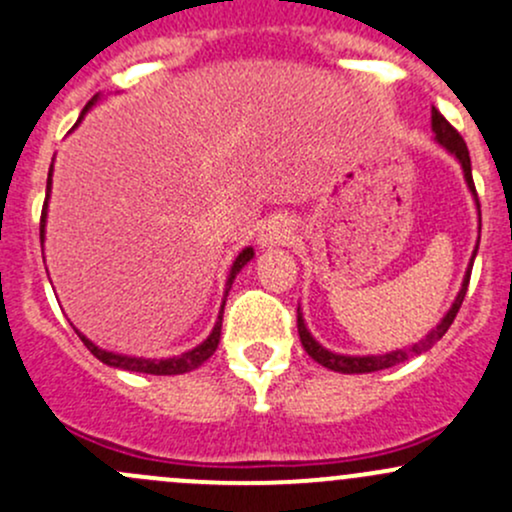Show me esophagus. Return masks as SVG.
I'll return each instance as SVG.
<instances>
[{
  "label": "esophagus",
  "instance_id": "34e87169",
  "mask_svg": "<svg viewBox=\"0 0 512 512\" xmlns=\"http://www.w3.org/2000/svg\"><path fill=\"white\" fill-rule=\"evenodd\" d=\"M292 235V225L287 223L284 218H270L265 225L260 228V235H257V245L260 247H274V245H284Z\"/></svg>",
  "mask_w": 512,
  "mask_h": 512
}]
</instances>
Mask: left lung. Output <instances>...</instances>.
Wrapping results in <instances>:
<instances>
[{
  "label": "left lung",
  "instance_id": "8db88e82",
  "mask_svg": "<svg viewBox=\"0 0 512 512\" xmlns=\"http://www.w3.org/2000/svg\"><path fill=\"white\" fill-rule=\"evenodd\" d=\"M432 132H434V142H437L441 149H446V152H449L451 157L459 161L461 171H464V181H466V186H469V191H471V196H473V203H476V211H478V240H476V247H473V255H471V260H469V267H466L464 282H461L459 294H456L454 304L449 306V311H446V314H444V319H441L439 324L427 333V336H422L417 343H412V346L397 348V351H387V353L348 355V353L328 351V348L321 346V343L316 341L314 336H311V331H309V328H306L304 314H301V306H297V328H299L301 346H304V351L309 353L311 358L316 360V363L324 365V368H328V370H333V373H346V375L375 373V370L392 368V365L405 363V360L414 358V355L427 353L429 348H432L434 343H437L439 338L444 336L446 331H449V326L454 324L456 314H459V309H461V301H464V297H466V289H469V279H471V270H473V260H476L478 242H481V203H478L476 186H473L471 157H469V149H466V142H464V139H461V134L456 132V129L444 120V115H441L437 107H432Z\"/></svg>",
  "mask_w": 512,
  "mask_h": 512
}]
</instances>
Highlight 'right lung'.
Wrapping results in <instances>:
<instances>
[{"instance_id":"1","label":"right lung","mask_w":512,"mask_h":512,"mask_svg":"<svg viewBox=\"0 0 512 512\" xmlns=\"http://www.w3.org/2000/svg\"><path fill=\"white\" fill-rule=\"evenodd\" d=\"M102 98V95L98 93L95 95L93 100L88 102V105L83 107V112H80L78 122H75L73 129L83 122L85 112L90 110V107L95 105ZM71 129V132H73ZM53 164L51 169H48V181H46V201H43V211H41V245L43 240H46V215H48V198H51V184H53ZM255 257V250L252 247H245V250L240 252L238 257H235L233 267H230V274L228 279H225V292H223V304H220V311H218V321H215L213 331L208 333V338L203 343H198L196 348H191V351L181 353V355H174V358H137V355H125V353H112V351H105V348L95 346L93 341H90L88 336H83V333L75 328V333L80 336V341L85 343V348H88L90 353L95 355V358L102 360L105 365H110V368H120V370H129V373H147V375H184V373H191V370H196L198 365L206 363L208 358L215 353V348H218L220 343V326H223V309H225V299H228V292L230 287H233L235 277H238V272L242 270V267L247 265V262Z\"/></svg>"}]
</instances>
